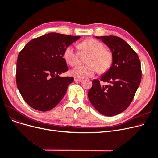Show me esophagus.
Masks as SVG:
<instances>
[{
    "label": "esophagus",
    "mask_w": 158,
    "mask_h": 158,
    "mask_svg": "<svg viewBox=\"0 0 158 158\" xmlns=\"http://www.w3.org/2000/svg\"><path fill=\"white\" fill-rule=\"evenodd\" d=\"M82 79L81 78H78V77H74V81L75 82H81L82 81Z\"/></svg>",
    "instance_id": "obj_1"
}]
</instances>
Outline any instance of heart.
<instances>
[{
  "mask_svg": "<svg viewBox=\"0 0 158 158\" xmlns=\"http://www.w3.org/2000/svg\"><path fill=\"white\" fill-rule=\"evenodd\" d=\"M78 48L81 52L89 53L86 65H79L70 70L72 76L78 78L94 76L97 71L105 73L108 70L113 63V55L109 49L97 40L88 38L79 44ZM63 57L68 64L76 65L78 63V53L73 46H69L64 50Z\"/></svg>",
  "mask_w": 158,
  "mask_h": 158,
  "instance_id": "1",
  "label": "heart"
}]
</instances>
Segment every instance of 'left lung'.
Listing matches in <instances>:
<instances>
[{"instance_id": "1", "label": "left lung", "mask_w": 158, "mask_h": 158, "mask_svg": "<svg viewBox=\"0 0 158 158\" xmlns=\"http://www.w3.org/2000/svg\"><path fill=\"white\" fill-rule=\"evenodd\" d=\"M95 38L110 48L113 63L101 76V81L110 85L102 86L99 80L94 79L88 96L98 112L112 117L125 111L133 99L142 79L141 63L137 54L123 39L114 36Z\"/></svg>"}]
</instances>
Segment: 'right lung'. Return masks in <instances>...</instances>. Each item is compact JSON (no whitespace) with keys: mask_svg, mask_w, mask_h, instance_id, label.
<instances>
[{"mask_svg":"<svg viewBox=\"0 0 158 158\" xmlns=\"http://www.w3.org/2000/svg\"><path fill=\"white\" fill-rule=\"evenodd\" d=\"M80 36L48 33L30 41L18 56L16 81L24 101L32 108L47 111L64 96L72 77H61L69 70L65 48Z\"/></svg>","mask_w":158,"mask_h":158,"instance_id":"obj_1","label":"right lung"}]
</instances>
